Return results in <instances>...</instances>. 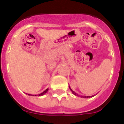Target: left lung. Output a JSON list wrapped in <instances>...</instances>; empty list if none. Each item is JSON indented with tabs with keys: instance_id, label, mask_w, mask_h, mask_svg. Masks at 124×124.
<instances>
[{
	"instance_id": "8db88e82",
	"label": "left lung",
	"mask_w": 124,
	"mask_h": 124,
	"mask_svg": "<svg viewBox=\"0 0 124 124\" xmlns=\"http://www.w3.org/2000/svg\"><path fill=\"white\" fill-rule=\"evenodd\" d=\"M69 87H70V90L71 91L72 93H73V94H75V95H76V96H80V97H82V98H90V97H93V96H94V95H92V96H80V95H79V94H77V93H76L74 91H73V89H71L70 86H69Z\"/></svg>"
}]
</instances>
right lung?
<instances>
[{
	"label": "right lung",
	"mask_w": 124,
	"mask_h": 124,
	"mask_svg": "<svg viewBox=\"0 0 124 124\" xmlns=\"http://www.w3.org/2000/svg\"><path fill=\"white\" fill-rule=\"evenodd\" d=\"M47 91H48V88L46 89V90H45L44 91H43L42 93H40L39 94H38V96H42V95H44V94H46V93L47 92ZM28 95H30V96H31V95H32V94H28ZM33 96H34V95H33ZM35 96H36V95H35Z\"/></svg>",
	"instance_id": "1"
}]
</instances>
